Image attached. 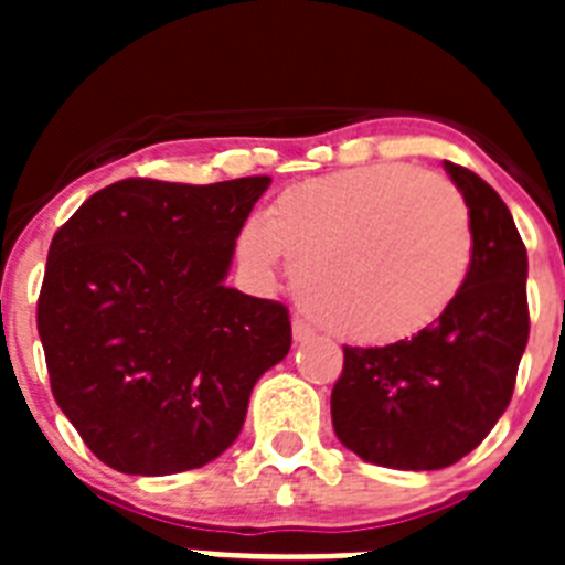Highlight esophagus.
<instances>
[{
    "label": "esophagus",
    "instance_id": "obj_1",
    "mask_svg": "<svg viewBox=\"0 0 565 565\" xmlns=\"http://www.w3.org/2000/svg\"><path fill=\"white\" fill-rule=\"evenodd\" d=\"M291 333H294V342H308V339L313 337L311 326H308L306 319H299V317H294V322H291Z\"/></svg>",
    "mask_w": 565,
    "mask_h": 565
}]
</instances>
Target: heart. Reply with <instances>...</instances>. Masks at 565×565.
Instances as JSON below:
<instances>
[{"mask_svg":"<svg viewBox=\"0 0 565 565\" xmlns=\"http://www.w3.org/2000/svg\"><path fill=\"white\" fill-rule=\"evenodd\" d=\"M246 266H297L299 302L333 337L393 344L427 331L472 268V223L447 178L371 163L288 186L239 228Z\"/></svg>","mask_w":565,"mask_h":565,"instance_id":"1","label":"heart"}]
</instances>
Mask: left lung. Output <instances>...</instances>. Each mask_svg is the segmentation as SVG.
I'll return each mask as SVG.
<instances>
[{
  "label": "left lung",
  "mask_w": 565,
  "mask_h": 565,
  "mask_svg": "<svg viewBox=\"0 0 565 565\" xmlns=\"http://www.w3.org/2000/svg\"><path fill=\"white\" fill-rule=\"evenodd\" d=\"M472 223V268L447 313L384 348H348L331 393L339 441L391 469H444L509 407L529 339L526 246L501 194L444 161Z\"/></svg>",
  "instance_id": "left-lung-1"
}]
</instances>
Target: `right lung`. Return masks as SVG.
Wrapping results in <instances>:
<instances>
[{
  "label": "right lung",
  "instance_id": "obj_1",
  "mask_svg": "<svg viewBox=\"0 0 565 565\" xmlns=\"http://www.w3.org/2000/svg\"><path fill=\"white\" fill-rule=\"evenodd\" d=\"M268 183L127 178L53 234L36 308L50 387L107 467L172 476L214 461L286 359L288 308L223 282Z\"/></svg>",
  "mask_w": 565,
  "mask_h": 565
}]
</instances>
